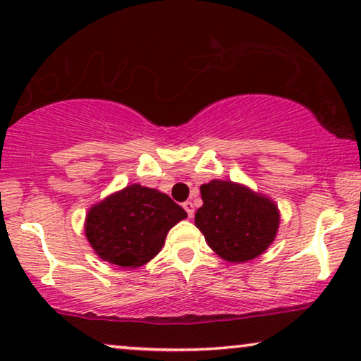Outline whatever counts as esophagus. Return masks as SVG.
<instances>
[{"label": "esophagus", "instance_id": "obj_1", "mask_svg": "<svg viewBox=\"0 0 361 361\" xmlns=\"http://www.w3.org/2000/svg\"><path fill=\"white\" fill-rule=\"evenodd\" d=\"M183 207H185V211L188 212V217H192V215H195V204L191 201L183 202Z\"/></svg>", "mask_w": 361, "mask_h": 361}]
</instances>
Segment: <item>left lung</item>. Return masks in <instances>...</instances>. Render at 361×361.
<instances>
[{
    "mask_svg": "<svg viewBox=\"0 0 361 361\" xmlns=\"http://www.w3.org/2000/svg\"><path fill=\"white\" fill-rule=\"evenodd\" d=\"M201 196L196 227L225 261L255 259L276 238L279 212L271 199L232 181L219 180L202 185Z\"/></svg>",
    "mask_w": 361,
    "mask_h": 361,
    "instance_id": "left-lung-1",
    "label": "left lung"
}]
</instances>
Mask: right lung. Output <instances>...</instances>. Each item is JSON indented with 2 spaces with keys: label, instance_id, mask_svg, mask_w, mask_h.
<instances>
[{
  "label": "right lung",
  "instance_id": "right-lung-1",
  "mask_svg": "<svg viewBox=\"0 0 361 361\" xmlns=\"http://www.w3.org/2000/svg\"><path fill=\"white\" fill-rule=\"evenodd\" d=\"M183 219L185 209L170 196L131 185L90 209L85 235L102 259L133 269L152 259Z\"/></svg>",
  "mask_w": 361,
  "mask_h": 361
}]
</instances>
